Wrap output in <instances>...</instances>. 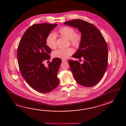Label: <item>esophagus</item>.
I'll return each instance as SVG.
<instances>
[{
    "label": "esophagus",
    "instance_id": "obj_1",
    "mask_svg": "<svg viewBox=\"0 0 126 126\" xmlns=\"http://www.w3.org/2000/svg\"><path fill=\"white\" fill-rule=\"evenodd\" d=\"M67 59H63L62 60V62H66V61H67Z\"/></svg>",
    "mask_w": 126,
    "mask_h": 126
}]
</instances>
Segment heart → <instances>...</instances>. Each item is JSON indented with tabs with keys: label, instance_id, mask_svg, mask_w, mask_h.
<instances>
[{
	"label": "heart",
	"instance_id": "b5f03b06",
	"mask_svg": "<svg viewBox=\"0 0 126 126\" xmlns=\"http://www.w3.org/2000/svg\"><path fill=\"white\" fill-rule=\"evenodd\" d=\"M57 35H60L69 40L71 44L76 48L79 47L82 40V36L80 33H76L75 30L72 27H63L60 28L57 32ZM46 44L51 49L57 47V35L54 33H49L46 39ZM74 50L72 48H59L54 51L52 55L54 58L66 59L72 55Z\"/></svg>",
	"mask_w": 126,
	"mask_h": 126
}]
</instances>
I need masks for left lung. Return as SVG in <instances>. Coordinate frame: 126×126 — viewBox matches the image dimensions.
I'll return each instance as SVG.
<instances>
[{
    "instance_id": "8db88e82",
    "label": "left lung",
    "mask_w": 126,
    "mask_h": 126,
    "mask_svg": "<svg viewBox=\"0 0 126 126\" xmlns=\"http://www.w3.org/2000/svg\"><path fill=\"white\" fill-rule=\"evenodd\" d=\"M64 24L77 28L82 40L72 57L84 59L82 64L69 60L68 63L75 80L81 86L92 87L101 80L107 68L108 52L107 44L101 33L94 25L80 19Z\"/></svg>"
}]
</instances>
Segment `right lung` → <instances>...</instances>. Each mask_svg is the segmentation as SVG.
I'll use <instances>...</instances> for the list:
<instances>
[{"mask_svg": "<svg viewBox=\"0 0 126 126\" xmlns=\"http://www.w3.org/2000/svg\"><path fill=\"white\" fill-rule=\"evenodd\" d=\"M57 24H34L24 33L19 42L17 57L21 75L32 88L40 93L52 91L59 83L57 74L62 63L59 58L53 59L46 67L43 62L50 59V48L46 39Z\"/></svg>", "mask_w": 126, "mask_h": 126, "instance_id": "1", "label": "right lung"}]
</instances>
